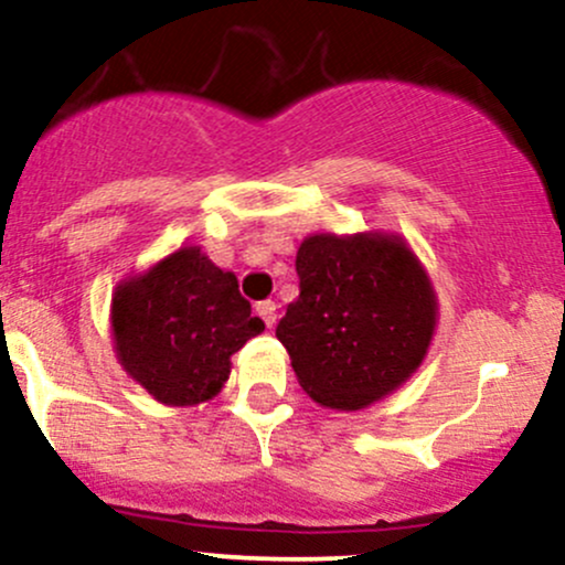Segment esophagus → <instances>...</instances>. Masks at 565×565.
Segmentation results:
<instances>
[{
	"label": "esophagus",
	"instance_id": "34e87169",
	"mask_svg": "<svg viewBox=\"0 0 565 565\" xmlns=\"http://www.w3.org/2000/svg\"><path fill=\"white\" fill-rule=\"evenodd\" d=\"M257 313L263 316L265 327H276V302L274 300H263L260 305H257Z\"/></svg>",
	"mask_w": 565,
	"mask_h": 565
}]
</instances>
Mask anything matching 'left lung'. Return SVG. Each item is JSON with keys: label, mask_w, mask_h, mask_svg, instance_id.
<instances>
[{"label": "left lung", "mask_w": 565, "mask_h": 565, "mask_svg": "<svg viewBox=\"0 0 565 565\" xmlns=\"http://www.w3.org/2000/svg\"><path fill=\"white\" fill-rule=\"evenodd\" d=\"M300 297L276 337L316 404L359 412L423 364L436 291L417 255L387 233H316L297 249Z\"/></svg>", "instance_id": "left-lung-1"}]
</instances>
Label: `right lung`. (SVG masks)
<instances>
[{
    "label": "right lung",
    "mask_w": 565,
    "mask_h": 565,
    "mask_svg": "<svg viewBox=\"0 0 565 565\" xmlns=\"http://www.w3.org/2000/svg\"><path fill=\"white\" fill-rule=\"evenodd\" d=\"M265 323L231 270L183 246L114 291L111 332L119 364L167 406H196L220 393L231 355Z\"/></svg>",
    "instance_id": "right-lung-1"
}]
</instances>
